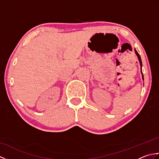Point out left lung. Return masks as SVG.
<instances>
[{
    "instance_id": "8db88e82",
    "label": "left lung",
    "mask_w": 159,
    "mask_h": 159,
    "mask_svg": "<svg viewBox=\"0 0 159 159\" xmlns=\"http://www.w3.org/2000/svg\"><path fill=\"white\" fill-rule=\"evenodd\" d=\"M134 52H135V53H136V55H137V58H138V59H139V63H140V66H141V74H142V79H143V73H142V62H141V57H140V55H139V54L137 52V50L134 49Z\"/></svg>"
}]
</instances>
